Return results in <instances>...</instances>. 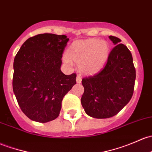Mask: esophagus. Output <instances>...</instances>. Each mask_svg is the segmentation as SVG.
Returning <instances> with one entry per match:
<instances>
[{
    "label": "esophagus",
    "instance_id": "esophagus-1",
    "mask_svg": "<svg viewBox=\"0 0 152 152\" xmlns=\"http://www.w3.org/2000/svg\"><path fill=\"white\" fill-rule=\"evenodd\" d=\"M76 82H77L78 84H80L81 82V77L80 76H77V77H76Z\"/></svg>",
    "mask_w": 152,
    "mask_h": 152
}]
</instances>
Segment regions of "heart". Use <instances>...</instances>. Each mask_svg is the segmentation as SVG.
<instances>
[{
    "label": "heart",
    "instance_id": "b5f03b06",
    "mask_svg": "<svg viewBox=\"0 0 152 152\" xmlns=\"http://www.w3.org/2000/svg\"><path fill=\"white\" fill-rule=\"evenodd\" d=\"M109 53V45L106 41L97 38L80 40L70 46L63 60L68 65H72L74 62L79 65L81 73L92 75L104 67Z\"/></svg>",
    "mask_w": 152,
    "mask_h": 152
}]
</instances>
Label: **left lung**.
<instances>
[{"label": "left lung", "mask_w": 152, "mask_h": 152, "mask_svg": "<svg viewBox=\"0 0 152 152\" xmlns=\"http://www.w3.org/2000/svg\"><path fill=\"white\" fill-rule=\"evenodd\" d=\"M114 43L105 67L93 76L81 81L84 92L81 102L86 114L97 119L117 114L130 100L134 91L135 68L128 48L110 36Z\"/></svg>", "instance_id": "left-lung-1"}]
</instances>
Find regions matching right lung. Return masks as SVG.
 Here are the masks:
<instances>
[{"mask_svg":"<svg viewBox=\"0 0 152 152\" xmlns=\"http://www.w3.org/2000/svg\"><path fill=\"white\" fill-rule=\"evenodd\" d=\"M69 38L38 34L25 41L14 57L13 91L29 119L45 123L58 117L64 96L76 83V74L60 70Z\"/></svg>","mask_w":152,"mask_h":152,"instance_id":"obj_1","label":"right lung"}]
</instances>
